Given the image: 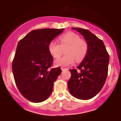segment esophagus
I'll return each mask as SVG.
<instances>
[{
    "label": "esophagus",
    "instance_id": "esophagus-1",
    "mask_svg": "<svg viewBox=\"0 0 121 121\" xmlns=\"http://www.w3.org/2000/svg\"><path fill=\"white\" fill-rule=\"evenodd\" d=\"M61 70L62 71H64V70H68V69H66V68H61Z\"/></svg>",
    "mask_w": 121,
    "mask_h": 121
}]
</instances>
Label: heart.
Returning a JSON list of instances; mask_svg holds the SVG:
<instances>
[{"instance_id":"heart-1","label":"heart","mask_w":121,"mask_h":121,"mask_svg":"<svg viewBox=\"0 0 121 121\" xmlns=\"http://www.w3.org/2000/svg\"><path fill=\"white\" fill-rule=\"evenodd\" d=\"M59 40L60 44L52 41L48 45L49 53L56 59L61 56L65 48V55L55 62L57 66H69L74 63L75 60L80 61L86 56L88 51L87 43L85 40L81 39L77 34L68 32L61 36Z\"/></svg>"}]
</instances>
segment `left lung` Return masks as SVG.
Listing matches in <instances>:
<instances>
[{
    "mask_svg": "<svg viewBox=\"0 0 121 121\" xmlns=\"http://www.w3.org/2000/svg\"><path fill=\"white\" fill-rule=\"evenodd\" d=\"M80 32L88 45L86 56L77 69H69L71 77L68 82L69 92L80 99H89L96 95L106 81L109 55L102 40L89 30L72 28Z\"/></svg>",
    "mask_w": 121,
    "mask_h": 121,
    "instance_id": "1",
    "label": "left lung"
}]
</instances>
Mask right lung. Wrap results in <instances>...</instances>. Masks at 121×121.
I'll return each instance as SVG.
<instances>
[{
  "label": "right lung",
  "instance_id": "add662e5",
  "mask_svg": "<svg viewBox=\"0 0 121 121\" xmlns=\"http://www.w3.org/2000/svg\"><path fill=\"white\" fill-rule=\"evenodd\" d=\"M64 29H39L30 31L18 43L12 61V72L22 95L35 103L47 99L53 82L61 73L60 68H51L53 59L48 45Z\"/></svg>",
  "mask_w": 121,
  "mask_h": 121
}]
</instances>
